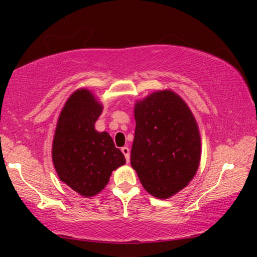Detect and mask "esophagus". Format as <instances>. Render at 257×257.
<instances>
[{
    "instance_id": "esophagus-1",
    "label": "esophagus",
    "mask_w": 257,
    "mask_h": 257,
    "mask_svg": "<svg viewBox=\"0 0 257 257\" xmlns=\"http://www.w3.org/2000/svg\"><path fill=\"white\" fill-rule=\"evenodd\" d=\"M121 152L124 153V154H126V156H127L128 152H130V151H128V147H122V149H121Z\"/></svg>"
}]
</instances>
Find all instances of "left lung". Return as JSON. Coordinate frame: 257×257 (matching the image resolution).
Wrapping results in <instances>:
<instances>
[{
	"label": "left lung",
	"mask_w": 257,
	"mask_h": 257,
	"mask_svg": "<svg viewBox=\"0 0 257 257\" xmlns=\"http://www.w3.org/2000/svg\"><path fill=\"white\" fill-rule=\"evenodd\" d=\"M101 112L103 105L92 91L76 90L59 113L52 140V163L59 180L85 198L103 191L112 172L126 163L111 136L94 128Z\"/></svg>",
	"instance_id": "1"
}]
</instances>
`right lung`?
Instances as JSON below:
<instances>
[{"label":"right lung","instance_id":"1","mask_svg":"<svg viewBox=\"0 0 257 257\" xmlns=\"http://www.w3.org/2000/svg\"><path fill=\"white\" fill-rule=\"evenodd\" d=\"M135 119L131 166L151 195L171 198L199 168L201 140L194 115L179 94L166 89L137 101Z\"/></svg>","mask_w":257,"mask_h":257}]
</instances>
